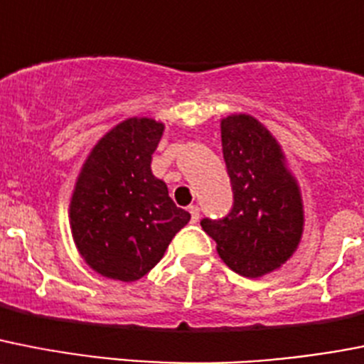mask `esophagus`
Segmentation results:
<instances>
[{"instance_id":"esophagus-1","label":"esophagus","mask_w":364,"mask_h":364,"mask_svg":"<svg viewBox=\"0 0 364 364\" xmlns=\"http://www.w3.org/2000/svg\"><path fill=\"white\" fill-rule=\"evenodd\" d=\"M189 213H191V223H198V219H200V210H198V206H189Z\"/></svg>"}]
</instances>
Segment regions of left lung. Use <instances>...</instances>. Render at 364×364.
I'll return each instance as SVG.
<instances>
[{
	"label": "left lung",
	"instance_id": "1",
	"mask_svg": "<svg viewBox=\"0 0 364 364\" xmlns=\"http://www.w3.org/2000/svg\"><path fill=\"white\" fill-rule=\"evenodd\" d=\"M220 141L234 208L225 219H203L200 226L232 271L262 278L287 263L302 241V191L279 141L254 116L223 117Z\"/></svg>",
	"mask_w": 364,
	"mask_h": 364
}]
</instances>
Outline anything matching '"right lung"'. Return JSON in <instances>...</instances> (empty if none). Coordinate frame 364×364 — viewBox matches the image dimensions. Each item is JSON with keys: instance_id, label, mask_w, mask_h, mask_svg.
I'll list each match as a JSON object with an SVG mask.
<instances>
[{"instance_id": "obj_1", "label": "right lung", "mask_w": 364, "mask_h": 364, "mask_svg": "<svg viewBox=\"0 0 364 364\" xmlns=\"http://www.w3.org/2000/svg\"><path fill=\"white\" fill-rule=\"evenodd\" d=\"M166 125L127 117L93 145L70 198L71 237L86 265L119 282L144 278L191 215L151 171Z\"/></svg>"}]
</instances>
